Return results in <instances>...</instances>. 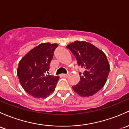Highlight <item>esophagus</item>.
Segmentation results:
<instances>
[{
  "label": "esophagus",
  "instance_id": "34e87169",
  "mask_svg": "<svg viewBox=\"0 0 129 129\" xmlns=\"http://www.w3.org/2000/svg\"><path fill=\"white\" fill-rule=\"evenodd\" d=\"M67 74H62V77H67Z\"/></svg>",
  "mask_w": 129,
  "mask_h": 129
}]
</instances>
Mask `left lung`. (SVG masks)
Wrapping results in <instances>:
<instances>
[{
  "label": "left lung",
  "instance_id": "obj_1",
  "mask_svg": "<svg viewBox=\"0 0 129 129\" xmlns=\"http://www.w3.org/2000/svg\"><path fill=\"white\" fill-rule=\"evenodd\" d=\"M66 47L74 54L78 66L85 70L83 75L79 73V83L72 86L74 90L83 97L96 93L105 85L110 71L106 55L85 41H75Z\"/></svg>",
  "mask_w": 129,
  "mask_h": 129
}]
</instances>
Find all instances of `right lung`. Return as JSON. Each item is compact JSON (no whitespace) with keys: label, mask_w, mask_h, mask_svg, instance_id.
<instances>
[{"label":"right lung","mask_w":129,"mask_h":129,"mask_svg":"<svg viewBox=\"0 0 129 129\" xmlns=\"http://www.w3.org/2000/svg\"><path fill=\"white\" fill-rule=\"evenodd\" d=\"M57 46V44L42 43L31 50L19 62V81L25 91L32 96L46 98L55 89L59 77L46 74Z\"/></svg>","instance_id":"1"}]
</instances>
